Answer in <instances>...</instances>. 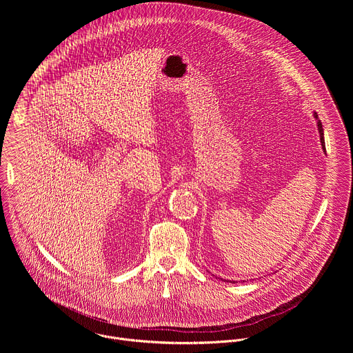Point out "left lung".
Masks as SVG:
<instances>
[{
	"mask_svg": "<svg viewBox=\"0 0 353 353\" xmlns=\"http://www.w3.org/2000/svg\"><path fill=\"white\" fill-rule=\"evenodd\" d=\"M314 118L316 119V123H318V130H319V136H321V143H322V148H323V151H325V139H323V129H322V123H321V121L318 119V115H316V112H314ZM231 283H236V281H231Z\"/></svg>",
	"mask_w": 353,
	"mask_h": 353,
	"instance_id": "8db88e82",
	"label": "left lung"
}]
</instances>
